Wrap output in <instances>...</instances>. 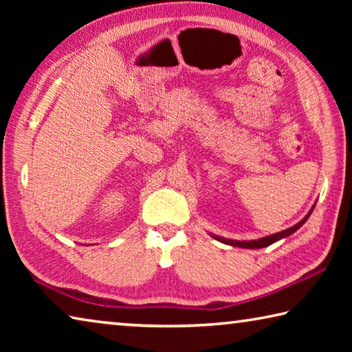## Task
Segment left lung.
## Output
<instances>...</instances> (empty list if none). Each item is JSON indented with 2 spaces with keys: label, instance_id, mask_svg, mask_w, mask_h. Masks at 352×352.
I'll list each match as a JSON object with an SVG mask.
<instances>
[{
  "label": "left lung",
  "instance_id": "obj_1",
  "mask_svg": "<svg viewBox=\"0 0 352 352\" xmlns=\"http://www.w3.org/2000/svg\"><path fill=\"white\" fill-rule=\"evenodd\" d=\"M314 210V208H312ZM312 210L309 211L307 216L301 220V222H298L296 225L290 226V228L281 231V233H276V234H272V236H267V237H262V239H258V241H248V242H241V241H231V239H225V237H219V236H212L214 239H217L220 242L223 243H228V245H233V247H241V248H264V247H269L272 245L273 242H276L279 239H283V237H287L290 236L292 233H295V231L300 228V226L306 222V220L309 219V216H311Z\"/></svg>",
  "mask_w": 352,
  "mask_h": 352
}]
</instances>
